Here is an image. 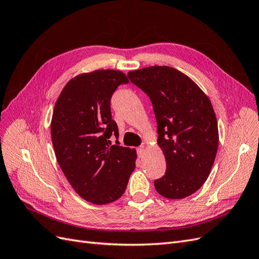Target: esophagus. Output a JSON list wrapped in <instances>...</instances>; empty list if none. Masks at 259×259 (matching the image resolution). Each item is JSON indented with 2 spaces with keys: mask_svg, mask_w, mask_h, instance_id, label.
Returning a JSON list of instances; mask_svg holds the SVG:
<instances>
[{
  "mask_svg": "<svg viewBox=\"0 0 259 259\" xmlns=\"http://www.w3.org/2000/svg\"><path fill=\"white\" fill-rule=\"evenodd\" d=\"M137 154L139 158H143L144 154H145V147L144 146H140L138 149H137Z\"/></svg>",
  "mask_w": 259,
  "mask_h": 259,
  "instance_id": "1",
  "label": "esophagus"
}]
</instances>
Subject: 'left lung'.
Instances as JSON below:
<instances>
[{"mask_svg": "<svg viewBox=\"0 0 259 259\" xmlns=\"http://www.w3.org/2000/svg\"><path fill=\"white\" fill-rule=\"evenodd\" d=\"M127 76L150 98L158 124L166 171L154 180L155 190L166 199L189 197L205 183L217 153L218 126L210 100L175 68L152 66Z\"/></svg>", "mask_w": 259, "mask_h": 259, "instance_id": "1", "label": "left lung"}]
</instances>
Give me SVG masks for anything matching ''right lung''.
<instances>
[{"mask_svg": "<svg viewBox=\"0 0 259 259\" xmlns=\"http://www.w3.org/2000/svg\"><path fill=\"white\" fill-rule=\"evenodd\" d=\"M127 83L117 70L82 73L66 84L54 107L51 134L57 162L74 191L93 204L121 198L135 169V149L109 140L119 136L111 96Z\"/></svg>", "mask_w": 259, "mask_h": 259, "instance_id": "obj_1", "label": "right lung"}]
</instances>
